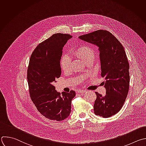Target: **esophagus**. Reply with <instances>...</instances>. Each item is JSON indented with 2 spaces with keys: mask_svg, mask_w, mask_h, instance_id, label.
I'll use <instances>...</instances> for the list:
<instances>
[{
  "mask_svg": "<svg viewBox=\"0 0 146 146\" xmlns=\"http://www.w3.org/2000/svg\"><path fill=\"white\" fill-rule=\"evenodd\" d=\"M86 92V90H84V89H80V90H78V93H85V92Z\"/></svg>",
  "mask_w": 146,
  "mask_h": 146,
  "instance_id": "obj_1",
  "label": "esophagus"
}]
</instances>
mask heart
<instances>
[{"instance_id": "heart-1", "label": "heart", "mask_w": 146, "mask_h": 146, "mask_svg": "<svg viewBox=\"0 0 146 146\" xmlns=\"http://www.w3.org/2000/svg\"><path fill=\"white\" fill-rule=\"evenodd\" d=\"M73 54L80 57L85 62L88 60H93L94 53L92 48L87 45H83L73 51ZM61 67L63 71L69 72L71 68V59L68 55H64L62 57L60 61Z\"/></svg>"}]
</instances>
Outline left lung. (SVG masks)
Returning <instances> with one entry per match:
<instances>
[{"label": "left lung", "mask_w": 146, "mask_h": 146, "mask_svg": "<svg viewBox=\"0 0 146 146\" xmlns=\"http://www.w3.org/2000/svg\"><path fill=\"white\" fill-rule=\"evenodd\" d=\"M78 38L99 48L101 75L106 79L103 82L106 94L103 96L96 92L94 112L104 118L110 117L121 109L128 93L129 66L124 48L107 30H99Z\"/></svg>", "instance_id": "1"}]
</instances>
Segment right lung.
<instances>
[{"label": "right lung", "instance_id": "right-lung-1", "mask_svg": "<svg viewBox=\"0 0 146 146\" xmlns=\"http://www.w3.org/2000/svg\"><path fill=\"white\" fill-rule=\"evenodd\" d=\"M72 38L69 34H53L37 46L30 59L27 81L31 99L38 111L50 120L61 121L67 118L76 96L74 90L61 94L53 85L61 74L63 47Z\"/></svg>", "mask_w": 146, "mask_h": 146}]
</instances>
